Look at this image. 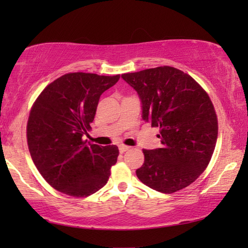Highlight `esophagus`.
<instances>
[{
	"label": "esophagus",
	"instance_id": "34e87169",
	"mask_svg": "<svg viewBox=\"0 0 248 248\" xmlns=\"http://www.w3.org/2000/svg\"><path fill=\"white\" fill-rule=\"evenodd\" d=\"M129 149H130V146H127V145H119L120 153H124L125 151H128Z\"/></svg>",
	"mask_w": 248,
	"mask_h": 248
}]
</instances>
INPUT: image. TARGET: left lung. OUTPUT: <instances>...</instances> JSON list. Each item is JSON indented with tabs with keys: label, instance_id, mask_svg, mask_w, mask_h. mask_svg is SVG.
<instances>
[{
	"label": "left lung",
	"instance_id": "left-lung-1",
	"mask_svg": "<svg viewBox=\"0 0 248 248\" xmlns=\"http://www.w3.org/2000/svg\"><path fill=\"white\" fill-rule=\"evenodd\" d=\"M121 78L139 95L142 119L159 128L161 148L143 150L138 178L163 194L189 186L208 166L217 143V119L209 95L190 75L167 65Z\"/></svg>",
	"mask_w": 248,
	"mask_h": 248
}]
</instances>
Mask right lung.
I'll list each match as a JSON object with an SVG mask.
<instances>
[{
	"label": "right lung",
	"instance_id": "add662e5",
	"mask_svg": "<svg viewBox=\"0 0 248 248\" xmlns=\"http://www.w3.org/2000/svg\"><path fill=\"white\" fill-rule=\"evenodd\" d=\"M120 75L64 74L50 83L33 103L27 123V143L37 170L54 189L87 197L106 185L119 150L86 143L100 95Z\"/></svg>",
	"mask_w": 248,
	"mask_h": 248
}]
</instances>
